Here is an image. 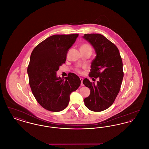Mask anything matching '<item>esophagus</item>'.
I'll return each instance as SVG.
<instances>
[{"label": "esophagus", "instance_id": "1", "mask_svg": "<svg viewBox=\"0 0 149 149\" xmlns=\"http://www.w3.org/2000/svg\"><path fill=\"white\" fill-rule=\"evenodd\" d=\"M80 80H81V86H83V85H84V84H83V78H80Z\"/></svg>", "mask_w": 149, "mask_h": 149}]
</instances>
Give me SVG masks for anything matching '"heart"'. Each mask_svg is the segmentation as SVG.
I'll return each instance as SVG.
<instances>
[{
	"label": "heart",
	"mask_w": 149,
	"mask_h": 149,
	"mask_svg": "<svg viewBox=\"0 0 149 149\" xmlns=\"http://www.w3.org/2000/svg\"><path fill=\"white\" fill-rule=\"evenodd\" d=\"M80 49H84V50H92L91 46L89 45H88V44H84V45H83L80 47ZM77 71H78V72H80V69H77Z\"/></svg>",
	"instance_id": "1"
}]
</instances>
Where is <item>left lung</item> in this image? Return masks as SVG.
Segmentation results:
<instances>
[{
    "label": "left lung",
    "instance_id": "obj_1",
    "mask_svg": "<svg viewBox=\"0 0 149 149\" xmlns=\"http://www.w3.org/2000/svg\"><path fill=\"white\" fill-rule=\"evenodd\" d=\"M83 38L92 46L96 54L89 76L99 78L97 84L86 78L83 81L91 92L84 99V104L91 111H103L113 103L120 92L123 78L122 58L116 46L104 36L85 34Z\"/></svg>",
    "mask_w": 149,
    "mask_h": 149
}]
</instances>
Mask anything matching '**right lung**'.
<instances>
[{
	"instance_id": "add662e5",
	"label": "right lung",
	"mask_w": 149,
	"mask_h": 149,
	"mask_svg": "<svg viewBox=\"0 0 149 149\" xmlns=\"http://www.w3.org/2000/svg\"><path fill=\"white\" fill-rule=\"evenodd\" d=\"M78 34L51 36L39 43L30 57L27 73L29 84L38 103L45 109L60 112L66 108L71 93L80 85V78L74 73L61 78L57 71L65 63L69 49Z\"/></svg>"
}]
</instances>
